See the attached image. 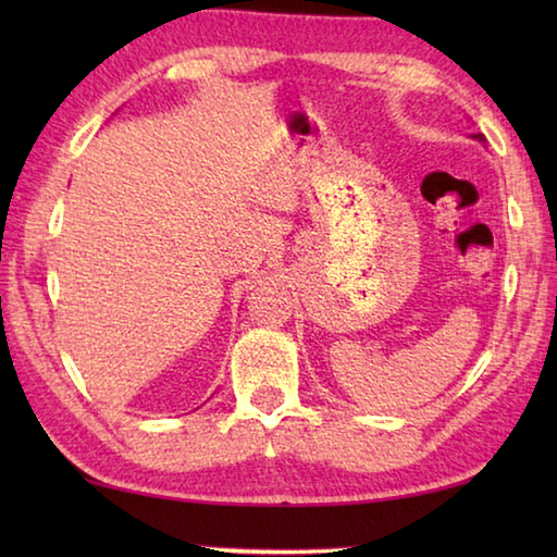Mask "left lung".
<instances>
[{
  "label": "left lung",
  "mask_w": 557,
  "mask_h": 557,
  "mask_svg": "<svg viewBox=\"0 0 557 557\" xmlns=\"http://www.w3.org/2000/svg\"><path fill=\"white\" fill-rule=\"evenodd\" d=\"M476 139H484V135H476Z\"/></svg>",
  "instance_id": "1"
}]
</instances>
